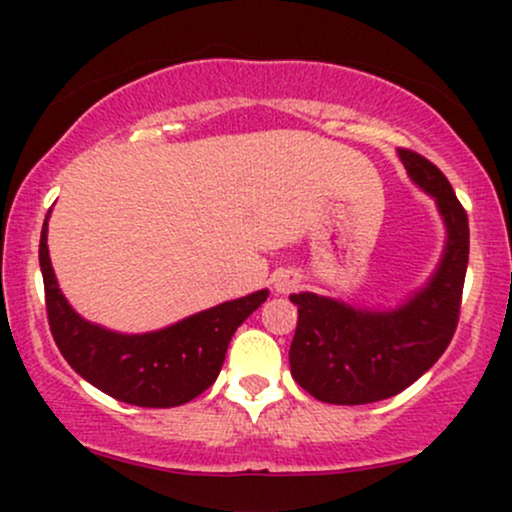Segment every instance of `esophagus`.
I'll list each match as a JSON object with an SVG mask.
<instances>
[{
  "mask_svg": "<svg viewBox=\"0 0 512 512\" xmlns=\"http://www.w3.org/2000/svg\"><path fill=\"white\" fill-rule=\"evenodd\" d=\"M274 289L276 293H291L298 289V279L293 274H279L274 279Z\"/></svg>",
  "mask_w": 512,
  "mask_h": 512,
  "instance_id": "esophagus-1",
  "label": "esophagus"
}]
</instances>
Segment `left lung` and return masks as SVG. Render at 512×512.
I'll return each mask as SVG.
<instances>
[{"label": "left lung", "instance_id": "1", "mask_svg": "<svg viewBox=\"0 0 512 512\" xmlns=\"http://www.w3.org/2000/svg\"><path fill=\"white\" fill-rule=\"evenodd\" d=\"M399 158L409 178L436 199L448 228L443 260L424 289L395 310H361L317 293H293L298 325L291 375L320 402L370 404L399 395L443 356L457 330L469 260L467 211L428 158L409 149H399Z\"/></svg>", "mask_w": 512, "mask_h": 512}]
</instances>
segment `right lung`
Wrapping results in <instances>:
<instances>
[{
    "label": "right lung",
    "mask_w": 512,
    "mask_h": 512,
    "mask_svg": "<svg viewBox=\"0 0 512 512\" xmlns=\"http://www.w3.org/2000/svg\"><path fill=\"white\" fill-rule=\"evenodd\" d=\"M38 255L50 332L60 354L93 387L137 407H180L214 385L231 337L269 296L267 289L255 291L166 330L117 334L86 322L62 296L48 255V219Z\"/></svg>",
    "instance_id": "obj_1"
}]
</instances>
